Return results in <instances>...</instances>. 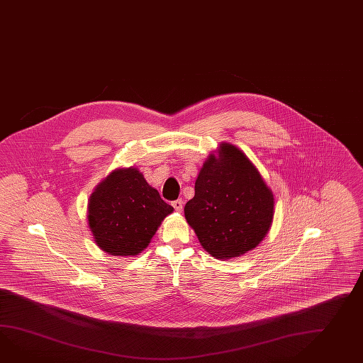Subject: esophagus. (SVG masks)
<instances>
[{"label":"esophagus","mask_w":363,"mask_h":363,"mask_svg":"<svg viewBox=\"0 0 363 363\" xmlns=\"http://www.w3.org/2000/svg\"><path fill=\"white\" fill-rule=\"evenodd\" d=\"M172 204H173V207H174V210H176L177 213H181V211H182V207H184V202H182V199H177V201H174Z\"/></svg>","instance_id":"34e87169"}]
</instances>
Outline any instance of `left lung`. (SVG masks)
I'll return each mask as SVG.
<instances>
[{
	"label": "left lung",
	"instance_id": "1",
	"mask_svg": "<svg viewBox=\"0 0 363 363\" xmlns=\"http://www.w3.org/2000/svg\"><path fill=\"white\" fill-rule=\"evenodd\" d=\"M274 204L272 189L247 155L233 144L220 143L198 174L185 218L208 255L230 259L264 240Z\"/></svg>",
	"mask_w": 363,
	"mask_h": 363
}]
</instances>
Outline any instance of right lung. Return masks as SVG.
Wrapping results in <instances>:
<instances>
[{"label":"right lung","mask_w":363,"mask_h":363,"mask_svg":"<svg viewBox=\"0 0 363 363\" xmlns=\"http://www.w3.org/2000/svg\"><path fill=\"white\" fill-rule=\"evenodd\" d=\"M174 211L138 168H118L89 196L88 225L93 241L111 256H138Z\"/></svg>","instance_id":"right-lung-1"}]
</instances>
